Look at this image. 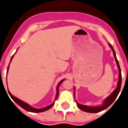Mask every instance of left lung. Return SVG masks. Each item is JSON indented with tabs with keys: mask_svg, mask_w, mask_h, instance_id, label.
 Masks as SVG:
<instances>
[{
	"mask_svg": "<svg viewBox=\"0 0 128 128\" xmlns=\"http://www.w3.org/2000/svg\"><path fill=\"white\" fill-rule=\"evenodd\" d=\"M109 46L110 48V49H112V52H113L114 56V58H115L116 62L117 64V66H118V68L119 70V75H118V86H117L116 88L112 92V93L110 94L109 96L105 100L104 104H103L102 106H98V107H90V106H84V105H81V104H79L76 102L77 103V106H78L79 109L80 110H83L84 112H90V113H96V112H99L102 111V110H104L105 109H106L108 107L111 105L112 103L114 102V101L115 100L116 98H117L118 95L120 90L121 88V82H122V74H121V70L120 66H119L118 61L117 60L116 56V53L115 51L114 50L113 48H112L111 45L109 43Z\"/></svg>",
	"mask_w": 128,
	"mask_h": 128,
	"instance_id": "obj_1",
	"label": "left lung"
}]
</instances>
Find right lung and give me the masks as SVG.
<instances>
[{
  "label": "right lung",
  "mask_w": 128,
  "mask_h": 128,
  "mask_svg": "<svg viewBox=\"0 0 128 128\" xmlns=\"http://www.w3.org/2000/svg\"><path fill=\"white\" fill-rule=\"evenodd\" d=\"M17 52V51H16ZM15 53V54H16ZM14 54L12 56L11 58V60H10V62H11L12 60L13 57H14ZM10 64L9 65H8V69H7V73L8 72V70H9V66H10ZM64 80V79H63V80H60V82H59V83L58 84L57 86H56V98H55V100H56L58 98V88H59V86H60V84L62 83L63 81ZM8 93H9L10 96V97L12 98V99L16 103V104H18V105H19V106L21 107H22V109H24V110H27V111H28V112H44V111H46V110H49V109H51V107H52V106L54 105V102L52 103V104H51L50 106H48V107H44V108H42V109H36V108H33V107H32L31 106H30L28 104H26L25 102H22V101H21V100H19V99H18V98L15 97L14 96H13L12 94L10 92V91L8 90Z\"/></svg>",
  "instance_id": "add662e5"
}]
</instances>
